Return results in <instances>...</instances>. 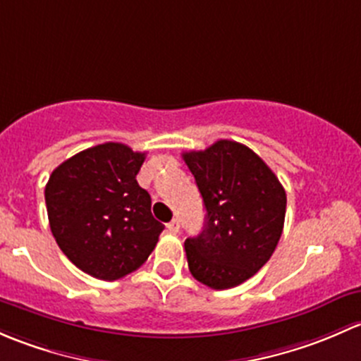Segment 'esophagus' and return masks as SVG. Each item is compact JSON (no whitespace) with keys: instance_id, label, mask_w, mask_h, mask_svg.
Masks as SVG:
<instances>
[{"instance_id":"obj_1","label":"esophagus","mask_w":361,"mask_h":361,"mask_svg":"<svg viewBox=\"0 0 361 361\" xmlns=\"http://www.w3.org/2000/svg\"><path fill=\"white\" fill-rule=\"evenodd\" d=\"M166 228H169L170 233H173V235H176V233H179V229H180V221L177 217L172 219V221L166 224Z\"/></svg>"}]
</instances>
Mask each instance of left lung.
Instances as JSON below:
<instances>
[{
    "mask_svg": "<svg viewBox=\"0 0 361 361\" xmlns=\"http://www.w3.org/2000/svg\"><path fill=\"white\" fill-rule=\"evenodd\" d=\"M205 205V226L184 243L188 266L215 290L236 287L269 261L283 231L287 195L250 147L221 139L182 154Z\"/></svg>",
    "mask_w": 361,
    "mask_h": 361,
    "instance_id": "obj_1",
    "label": "left lung"
}]
</instances>
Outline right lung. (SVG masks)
Listing matches in <instances>:
<instances>
[{
    "label": "right lung",
    "instance_id": "add662e5",
    "mask_svg": "<svg viewBox=\"0 0 361 361\" xmlns=\"http://www.w3.org/2000/svg\"><path fill=\"white\" fill-rule=\"evenodd\" d=\"M144 159L146 153L125 144H99L61 163L44 188L55 241L74 266L99 280L139 269L165 229L135 179Z\"/></svg>",
    "mask_w": 361,
    "mask_h": 361
}]
</instances>
